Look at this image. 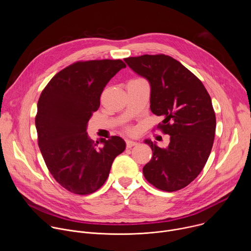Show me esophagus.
<instances>
[{
  "label": "esophagus",
  "mask_w": 251,
  "mask_h": 251,
  "mask_svg": "<svg viewBox=\"0 0 251 251\" xmlns=\"http://www.w3.org/2000/svg\"><path fill=\"white\" fill-rule=\"evenodd\" d=\"M138 143L137 142H134V141H131V140H126V147L127 148H132L134 146H137Z\"/></svg>",
  "instance_id": "obj_1"
}]
</instances>
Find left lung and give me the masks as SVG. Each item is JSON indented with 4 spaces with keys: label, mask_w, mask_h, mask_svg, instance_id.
I'll use <instances>...</instances> for the list:
<instances>
[{
    "label": "left lung",
    "mask_w": 251,
    "mask_h": 251,
    "mask_svg": "<svg viewBox=\"0 0 251 251\" xmlns=\"http://www.w3.org/2000/svg\"><path fill=\"white\" fill-rule=\"evenodd\" d=\"M124 60L150 82L151 111L163 117L157 129L170 135L168 148L145 141L153 157L143 174L161 191L184 189L200 175L213 145L217 120L210 96L201 81L172 56L144 54Z\"/></svg>",
    "instance_id": "8db88e82"
}]
</instances>
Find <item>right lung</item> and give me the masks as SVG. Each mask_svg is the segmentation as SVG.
<instances>
[{"label": "right lung", "instance_id": "1", "mask_svg": "<svg viewBox=\"0 0 251 251\" xmlns=\"http://www.w3.org/2000/svg\"><path fill=\"white\" fill-rule=\"evenodd\" d=\"M124 67L121 59L76 61L42 91L35 115L39 147L54 180L70 193L85 196L99 190L125 150L118 136L94 143L86 133L104 87Z\"/></svg>", "mask_w": 251, "mask_h": 251}]
</instances>
